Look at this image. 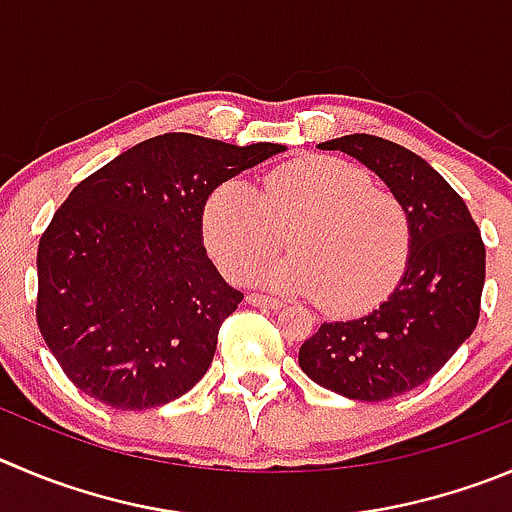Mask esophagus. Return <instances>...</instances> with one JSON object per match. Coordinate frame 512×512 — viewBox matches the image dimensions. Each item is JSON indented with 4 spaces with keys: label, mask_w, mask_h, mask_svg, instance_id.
Segmentation results:
<instances>
[{
    "label": "esophagus",
    "mask_w": 512,
    "mask_h": 512,
    "mask_svg": "<svg viewBox=\"0 0 512 512\" xmlns=\"http://www.w3.org/2000/svg\"><path fill=\"white\" fill-rule=\"evenodd\" d=\"M247 303L257 305V308H270V310L283 308V300L270 298V295H262V293H250V295H247Z\"/></svg>",
    "instance_id": "1"
}]
</instances>
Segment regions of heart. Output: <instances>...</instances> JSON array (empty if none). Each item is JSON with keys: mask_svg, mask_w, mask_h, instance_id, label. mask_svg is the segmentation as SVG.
Instances as JSON below:
<instances>
[{"mask_svg": "<svg viewBox=\"0 0 512 512\" xmlns=\"http://www.w3.org/2000/svg\"><path fill=\"white\" fill-rule=\"evenodd\" d=\"M202 232L227 278L250 280L280 247L293 255L267 283L318 295L331 310H361L394 288L412 252V217L394 191L336 156H303L250 186L229 179L209 194Z\"/></svg>", "mask_w": 512, "mask_h": 512, "instance_id": "obj_1", "label": "heart"}]
</instances>
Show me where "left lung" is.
<instances>
[{
	"instance_id": "obj_1",
	"label": "left lung",
	"mask_w": 512,
	"mask_h": 512,
	"mask_svg": "<svg viewBox=\"0 0 512 512\" xmlns=\"http://www.w3.org/2000/svg\"><path fill=\"white\" fill-rule=\"evenodd\" d=\"M381 176L412 217V252L394 293L369 315L323 323L298 364L318 386L386 401L432 379L480 318L485 245L462 197L422 156L386 138L351 133L321 143Z\"/></svg>"
}]
</instances>
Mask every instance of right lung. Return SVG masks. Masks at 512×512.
Segmentation results:
<instances>
[{
  "mask_svg": "<svg viewBox=\"0 0 512 512\" xmlns=\"http://www.w3.org/2000/svg\"><path fill=\"white\" fill-rule=\"evenodd\" d=\"M280 143L232 146L164 133L93 171L37 247V326L60 369L113 409L179 399L207 374L245 295L202 245L209 194Z\"/></svg>",
  "mask_w": 512,
  "mask_h": 512,
  "instance_id": "obj_1",
  "label": "right lung"
}]
</instances>
